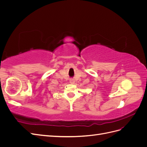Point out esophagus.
Instances as JSON below:
<instances>
[{
	"label": "esophagus",
	"mask_w": 147,
	"mask_h": 147,
	"mask_svg": "<svg viewBox=\"0 0 147 147\" xmlns=\"http://www.w3.org/2000/svg\"><path fill=\"white\" fill-rule=\"evenodd\" d=\"M70 83H72V84H74L75 83V80L74 79H70Z\"/></svg>",
	"instance_id": "esophagus-1"
}]
</instances>
